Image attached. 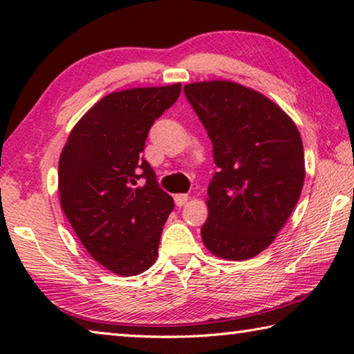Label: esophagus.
<instances>
[{
  "label": "esophagus",
  "instance_id": "obj_1",
  "mask_svg": "<svg viewBox=\"0 0 354 354\" xmlns=\"http://www.w3.org/2000/svg\"><path fill=\"white\" fill-rule=\"evenodd\" d=\"M174 201H176V206L178 207L185 206V203L188 201V194H176V196H174Z\"/></svg>",
  "mask_w": 354,
  "mask_h": 354
}]
</instances>
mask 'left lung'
Returning a JSON list of instances; mask_svg holds the SVG:
<instances>
[{
  "instance_id": "obj_1",
  "label": "left lung",
  "mask_w": 354,
  "mask_h": 354,
  "mask_svg": "<svg viewBox=\"0 0 354 354\" xmlns=\"http://www.w3.org/2000/svg\"><path fill=\"white\" fill-rule=\"evenodd\" d=\"M212 142L209 215L201 228L217 257L248 260L273 243L299 201L304 143L295 122L260 92L232 81L183 88Z\"/></svg>"
}]
</instances>
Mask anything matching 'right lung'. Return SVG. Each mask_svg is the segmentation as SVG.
Here are the masks:
<instances>
[{"instance_id": "1", "label": "right lung", "mask_w": 354, "mask_h": 354, "mask_svg": "<svg viewBox=\"0 0 354 354\" xmlns=\"http://www.w3.org/2000/svg\"><path fill=\"white\" fill-rule=\"evenodd\" d=\"M180 89L111 92L76 122L60 153V206L91 257L111 273L140 274L158 257L174 201L142 151Z\"/></svg>"}]
</instances>
